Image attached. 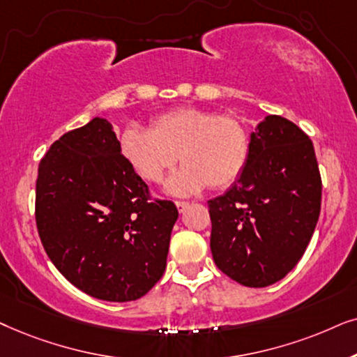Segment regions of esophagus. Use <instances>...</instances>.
Instances as JSON below:
<instances>
[{
	"label": "esophagus",
	"mask_w": 357,
	"mask_h": 357,
	"mask_svg": "<svg viewBox=\"0 0 357 357\" xmlns=\"http://www.w3.org/2000/svg\"><path fill=\"white\" fill-rule=\"evenodd\" d=\"M176 207H178L179 213H183L186 208L189 207V202H184V201H176Z\"/></svg>",
	"instance_id": "obj_1"
}]
</instances>
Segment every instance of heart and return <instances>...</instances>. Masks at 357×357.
I'll list each match as a JSON object with an SVG mask.
<instances>
[{"mask_svg": "<svg viewBox=\"0 0 357 357\" xmlns=\"http://www.w3.org/2000/svg\"><path fill=\"white\" fill-rule=\"evenodd\" d=\"M123 160L142 179L158 183L181 160L184 166L166 181L173 196L204 188H228L240 179L251 153L246 126L234 116L199 107H179L153 119L150 129L129 126L119 139Z\"/></svg>", "mask_w": 357, "mask_h": 357, "instance_id": "b5f03b06", "label": "heart"}]
</instances>
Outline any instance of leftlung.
<instances>
[{"instance_id": "obj_1", "label": "left lung", "mask_w": 357, "mask_h": 357, "mask_svg": "<svg viewBox=\"0 0 357 357\" xmlns=\"http://www.w3.org/2000/svg\"><path fill=\"white\" fill-rule=\"evenodd\" d=\"M250 137L243 174L207 202L211 251L228 278L266 287L305 253L320 215L321 178L312 140L294 122L268 116Z\"/></svg>"}]
</instances>
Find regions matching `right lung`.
Listing matches in <instances>:
<instances>
[{
	"mask_svg": "<svg viewBox=\"0 0 357 357\" xmlns=\"http://www.w3.org/2000/svg\"><path fill=\"white\" fill-rule=\"evenodd\" d=\"M178 208L153 201L123 160L112 123L94 117L61 135L39 165L36 222L55 268L88 296L144 297L166 268Z\"/></svg>",
	"mask_w": 357,
	"mask_h": 357,
	"instance_id": "1",
	"label": "right lung"
}]
</instances>
